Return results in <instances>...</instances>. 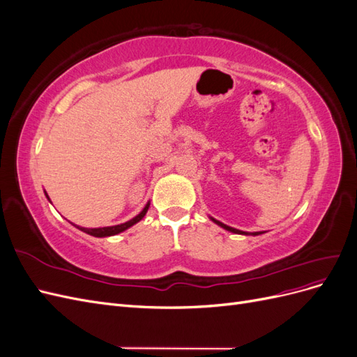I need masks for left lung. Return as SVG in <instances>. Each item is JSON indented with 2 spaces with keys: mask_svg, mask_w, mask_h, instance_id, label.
<instances>
[{
  "mask_svg": "<svg viewBox=\"0 0 357 357\" xmlns=\"http://www.w3.org/2000/svg\"><path fill=\"white\" fill-rule=\"evenodd\" d=\"M215 225H219L220 228H223V229H226V231H229V232H234V234H240V235H261V234H265V232H244V231H240V229H235V228H231V226H228V225H225V223H222V222H219V220H215L214 218H210Z\"/></svg>",
  "mask_w": 357,
  "mask_h": 357,
  "instance_id": "obj_1",
  "label": "left lung"
}]
</instances>
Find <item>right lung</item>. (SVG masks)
<instances>
[{"label":"right lung","instance_id":"1","mask_svg":"<svg viewBox=\"0 0 357 357\" xmlns=\"http://www.w3.org/2000/svg\"><path fill=\"white\" fill-rule=\"evenodd\" d=\"M45 193H46V192H45ZM46 197H47V199H49L47 193H46ZM149 207H150V202L146 204V207H144L142 211H139V214H137L135 218H132L131 220H128V222H125V223H121V225L105 226V228H82V226L75 225V228H79L80 231H83V232H86V234H89V235H92V236H98V238H102V236L117 235V234H121V232L126 231L128 228H131V226H134L135 223H138L139 220H142V219L144 218V215H146Z\"/></svg>","mask_w":357,"mask_h":357}]
</instances>
